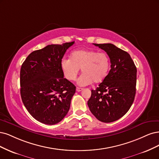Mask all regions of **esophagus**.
<instances>
[{"instance_id": "esophagus-1", "label": "esophagus", "mask_w": 159, "mask_h": 159, "mask_svg": "<svg viewBox=\"0 0 159 159\" xmlns=\"http://www.w3.org/2000/svg\"><path fill=\"white\" fill-rule=\"evenodd\" d=\"M83 90V89L79 88V87H76V90L77 91V92H80V91H82Z\"/></svg>"}]
</instances>
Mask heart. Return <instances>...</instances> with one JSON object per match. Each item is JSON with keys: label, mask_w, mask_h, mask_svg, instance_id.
Returning <instances> with one entry per match:
<instances>
[{"label": "heart", "mask_w": 159, "mask_h": 159, "mask_svg": "<svg viewBox=\"0 0 159 159\" xmlns=\"http://www.w3.org/2000/svg\"><path fill=\"white\" fill-rule=\"evenodd\" d=\"M61 68L65 77L75 80L80 69L82 74L77 83L80 86H87L103 81L110 68V59L104 52L98 53L94 49H80L71 53L70 59L63 58L61 61Z\"/></svg>", "instance_id": "heart-1"}]
</instances>
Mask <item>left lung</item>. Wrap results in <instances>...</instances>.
I'll return each instance as SVG.
<instances>
[{
    "instance_id": "obj_1",
    "label": "left lung",
    "mask_w": 159,
    "mask_h": 159,
    "mask_svg": "<svg viewBox=\"0 0 159 159\" xmlns=\"http://www.w3.org/2000/svg\"><path fill=\"white\" fill-rule=\"evenodd\" d=\"M94 45L108 55L111 69L99 86L91 90L88 106L99 121L113 122L124 116L134 101L137 68L130 55L114 44Z\"/></svg>"
}]
</instances>
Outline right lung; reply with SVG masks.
<instances>
[{
  "label": "right lung",
  "mask_w": 159,
  "mask_h": 159,
  "mask_svg": "<svg viewBox=\"0 0 159 159\" xmlns=\"http://www.w3.org/2000/svg\"><path fill=\"white\" fill-rule=\"evenodd\" d=\"M75 42L48 45L30 53L20 69V94L31 116L54 125L68 113L76 86L64 78L61 61Z\"/></svg>",
  "instance_id": "obj_1"
}]
</instances>
